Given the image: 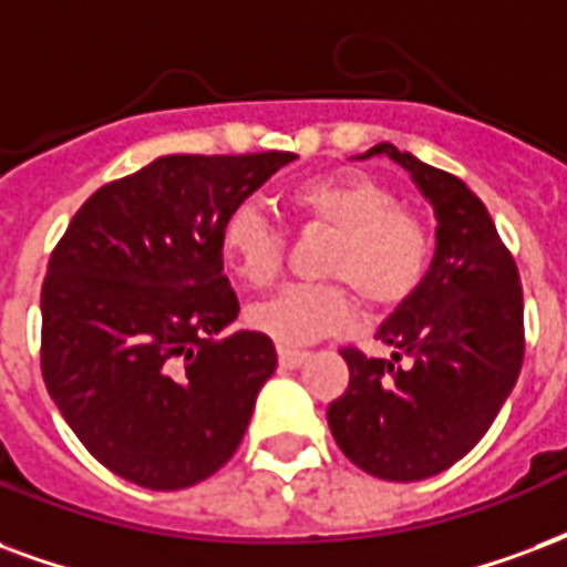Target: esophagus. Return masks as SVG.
Listing matches in <instances>:
<instances>
[{
	"mask_svg": "<svg viewBox=\"0 0 567 567\" xmlns=\"http://www.w3.org/2000/svg\"><path fill=\"white\" fill-rule=\"evenodd\" d=\"M306 360H309V351H297V348L279 346V363H282L285 369H297L300 363H306Z\"/></svg>",
	"mask_w": 567,
	"mask_h": 567,
	"instance_id": "obj_1",
	"label": "esophagus"
}]
</instances>
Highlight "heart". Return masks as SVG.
Listing matches in <instances>:
<instances>
[{
  "instance_id": "1",
  "label": "heart",
  "mask_w": 567,
  "mask_h": 567,
  "mask_svg": "<svg viewBox=\"0 0 567 567\" xmlns=\"http://www.w3.org/2000/svg\"><path fill=\"white\" fill-rule=\"evenodd\" d=\"M297 219L330 230L321 276L339 282L288 285L249 309V324L279 346H312L354 324V295L375 312L409 300L430 264V237L379 179L363 174L306 179L285 195ZM221 258L251 285H270L285 261V234L255 204H240L221 228ZM346 281L349 287L341 285Z\"/></svg>"
}]
</instances>
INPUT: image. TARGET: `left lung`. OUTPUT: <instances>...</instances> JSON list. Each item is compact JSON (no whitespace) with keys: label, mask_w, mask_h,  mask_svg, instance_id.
<instances>
[{"label":"left lung","mask_w":567,"mask_h":567,"mask_svg":"<svg viewBox=\"0 0 567 567\" xmlns=\"http://www.w3.org/2000/svg\"><path fill=\"white\" fill-rule=\"evenodd\" d=\"M430 200L435 251L421 285L375 337L390 358L346 348L351 381L330 402L339 451L381 481H423L475 447L517 384L523 367V288L489 213L454 174L379 144ZM403 363L400 364L399 360Z\"/></svg>","instance_id":"left-lung-1"}]
</instances>
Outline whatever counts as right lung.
I'll list each match as a JSON object with an SVG mask.
<instances>
[{
    "label": "right lung",
    "instance_id": "1",
    "mask_svg": "<svg viewBox=\"0 0 567 567\" xmlns=\"http://www.w3.org/2000/svg\"><path fill=\"white\" fill-rule=\"evenodd\" d=\"M295 153L162 155L71 219L41 288V372L83 447L146 489H186L240 447L276 348L240 316L221 228Z\"/></svg>",
    "mask_w": 567,
    "mask_h": 567
}]
</instances>
